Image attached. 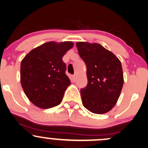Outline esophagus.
<instances>
[{"mask_svg":"<svg viewBox=\"0 0 148 148\" xmlns=\"http://www.w3.org/2000/svg\"><path fill=\"white\" fill-rule=\"evenodd\" d=\"M72 80L73 82H75L76 81V76H72Z\"/></svg>","mask_w":148,"mask_h":148,"instance_id":"esophagus-1","label":"esophagus"}]
</instances>
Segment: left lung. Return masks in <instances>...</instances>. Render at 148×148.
<instances>
[{
  "instance_id": "left-lung-1",
  "label": "left lung",
  "mask_w": 148,
  "mask_h": 148,
  "mask_svg": "<svg viewBox=\"0 0 148 148\" xmlns=\"http://www.w3.org/2000/svg\"><path fill=\"white\" fill-rule=\"evenodd\" d=\"M78 54L87 67V87L80 89L83 106L96 114L111 111L124 84L121 63L113 52L97 43H76Z\"/></svg>"
}]
</instances>
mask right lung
<instances>
[{
    "instance_id": "add662e5",
    "label": "right lung",
    "mask_w": 148,
    "mask_h": 148,
    "mask_svg": "<svg viewBox=\"0 0 148 148\" xmlns=\"http://www.w3.org/2000/svg\"><path fill=\"white\" fill-rule=\"evenodd\" d=\"M74 46L72 42L44 43L22 60L20 82L26 96L41 108L59 105L71 84L62 58Z\"/></svg>"
}]
</instances>
